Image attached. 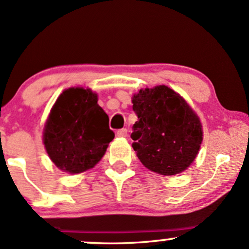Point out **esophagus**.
Listing matches in <instances>:
<instances>
[{"label": "esophagus", "instance_id": "34e87169", "mask_svg": "<svg viewBox=\"0 0 249 249\" xmlns=\"http://www.w3.org/2000/svg\"><path fill=\"white\" fill-rule=\"evenodd\" d=\"M117 136L124 138V137L127 136V130H126V128H121V130L117 131Z\"/></svg>", "mask_w": 249, "mask_h": 249}]
</instances>
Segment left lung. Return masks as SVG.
I'll use <instances>...</instances> for the list:
<instances>
[{
  "instance_id": "1",
  "label": "left lung",
  "mask_w": 249,
  "mask_h": 249,
  "mask_svg": "<svg viewBox=\"0 0 249 249\" xmlns=\"http://www.w3.org/2000/svg\"><path fill=\"white\" fill-rule=\"evenodd\" d=\"M132 103L138 121L131 138L142 164L161 176L186 170L196 159L204 137L192 107L166 85L142 89L133 95Z\"/></svg>"
}]
</instances>
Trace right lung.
<instances>
[{
	"label": "right lung",
	"instance_id": "right-lung-1",
	"mask_svg": "<svg viewBox=\"0 0 249 249\" xmlns=\"http://www.w3.org/2000/svg\"><path fill=\"white\" fill-rule=\"evenodd\" d=\"M90 89L70 88L59 95L43 131L48 156L59 170L77 174L103 158L115 133Z\"/></svg>",
	"mask_w": 249,
	"mask_h": 249
}]
</instances>
